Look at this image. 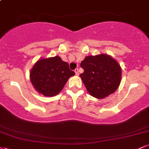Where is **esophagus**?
Listing matches in <instances>:
<instances>
[{"mask_svg":"<svg viewBox=\"0 0 149 149\" xmlns=\"http://www.w3.org/2000/svg\"><path fill=\"white\" fill-rule=\"evenodd\" d=\"M74 72H75V73H76V75H77V76H78V74H79V73H78V69H76L74 70Z\"/></svg>","mask_w":149,"mask_h":149,"instance_id":"34e87169","label":"esophagus"}]
</instances>
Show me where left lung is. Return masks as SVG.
<instances>
[{
  "label": "left lung",
  "mask_w": 149,
  "mask_h": 149,
  "mask_svg": "<svg viewBox=\"0 0 149 149\" xmlns=\"http://www.w3.org/2000/svg\"><path fill=\"white\" fill-rule=\"evenodd\" d=\"M84 72L80 74L91 96L103 99L118 88L121 80V68L113 58L106 54L88 56L80 63Z\"/></svg>",
  "instance_id": "obj_1"
}]
</instances>
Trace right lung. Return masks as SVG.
Returning a JSON list of instances; mask_svg holds the SVG:
<instances>
[{
	"label": "right lung",
	"instance_id": "right-lung-1",
	"mask_svg": "<svg viewBox=\"0 0 149 149\" xmlns=\"http://www.w3.org/2000/svg\"><path fill=\"white\" fill-rule=\"evenodd\" d=\"M75 73L59 56L41 59L31 70L30 80L38 92L46 97L57 95Z\"/></svg>",
	"mask_w": 149,
	"mask_h": 149
}]
</instances>
